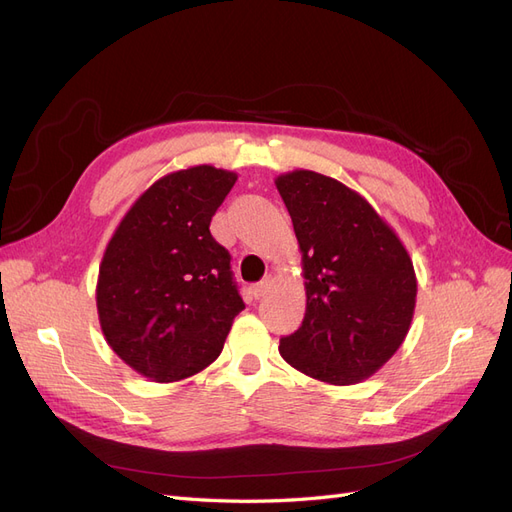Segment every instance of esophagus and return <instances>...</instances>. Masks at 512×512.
I'll return each mask as SVG.
<instances>
[{
    "label": "esophagus",
    "mask_w": 512,
    "mask_h": 512,
    "mask_svg": "<svg viewBox=\"0 0 512 512\" xmlns=\"http://www.w3.org/2000/svg\"><path fill=\"white\" fill-rule=\"evenodd\" d=\"M269 288H271V282H269V280H265V282H260V284L252 286V294H254V299L265 297V294L269 292Z\"/></svg>",
    "instance_id": "obj_1"
}]
</instances>
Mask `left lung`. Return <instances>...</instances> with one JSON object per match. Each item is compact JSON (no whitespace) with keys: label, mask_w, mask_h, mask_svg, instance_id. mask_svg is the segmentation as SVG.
<instances>
[{"label":"left lung","mask_w":512,"mask_h":512,"mask_svg":"<svg viewBox=\"0 0 512 512\" xmlns=\"http://www.w3.org/2000/svg\"><path fill=\"white\" fill-rule=\"evenodd\" d=\"M305 277V318L280 339L284 361L335 386L374 376L404 344L416 305L408 250L348 185L314 170L275 179Z\"/></svg>","instance_id":"left-lung-1"}]
</instances>
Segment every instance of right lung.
I'll list each match as a JSON object with an SVG mask.
<instances>
[{
  "instance_id": "obj_1",
  "label": "right lung",
  "mask_w": 512,
  "mask_h": 512,
  "mask_svg": "<svg viewBox=\"0 0 512 512\" xmlns=\"http://www.w3.org/2000/svg\"><path fill=\"white\" fill-rule=\"evenodd\" d=\"M235 181L237 173L211 164L168 173L134 200L106 245L100 329L119 359L153 382L209 367L245 309L230 254L209 230Z\"/></svg>"
}]
</instances>
